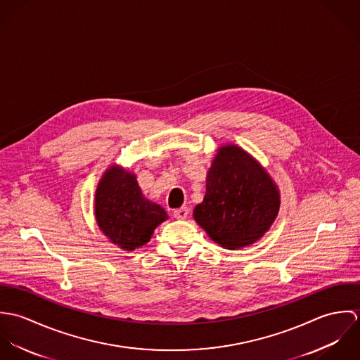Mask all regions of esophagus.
I'll return each instance as SVG.
<instances>
[{
	"instance_id": "esophagus-1",
	"label": "esophagus",
	"mask_w": 360,
	"mask_h": 360,
	"mask_svg": "<svg viewBox=\"0 0 360 360\" xmlns=\"http://www.w3.org/2000/svg\"><path fill=\"white\" fill-rule=\"evenodd\" d=\"M173 216L176 219H186L188 216V207L187 206H181L179 209H174L173 210Z\"/></svg>"
}]
</instances>
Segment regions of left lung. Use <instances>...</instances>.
<instances>
[{
	"label": "left lung",
	"instance_id": "obj_1",
	"mask_svg": "<svg viewBox=\"0 0 360 360\" xmlns=\"http://www.w3.org/2000/svg\"><path fill=\"white\" fill-rule=\"evenodd\" d=\"M278 206V191L264 169L240 147L226 146L212 162L194 219L220 247L237 250L269 230Z\"/></svg>",
	"mask_w": 360,
	"mask_h": 360
}]
</instances>
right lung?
<instances>
[{
    "label": "right lung",
    "mask_w": 360,
    "mask_h": 360,
    "mask_svg": "<svg viewBox=\"0 0 360 360\" xmlns=\"http://www.w3.org/2000/svg\"><path fill=\"white\" fill-rule=\"evenodd\" d=\"M96 217L113 244L133 251L150 241L167 213L144 198L134 174L112 166L105 172L96 193Z\"/></svg>",
    "instance_id": "obj_1"
}]
</instances>
